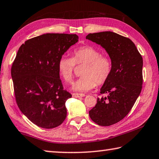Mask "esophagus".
<instances>
[{"label":"esophagus","mask_w":159,"mask_h":159,"mask_svg":"<svg viewBox=\"0 0 159 159\" xmlns=\"http://www.w3.org/2000/svg\"><path fill=\"white\" fill-rule=\"evenodd\" d=\"M72 97H75V98H78V97H85L84 93H72Z\"/></svg>","instance_id":"obj_1"}]
</instances>
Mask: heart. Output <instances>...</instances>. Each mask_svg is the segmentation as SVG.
<instances>
[{
	"label": "heart",
	"mask_w": 159,
	"mask_h": 159,
	"mask_svg": "<svg viewBox=\"0 0 159 159\" xmlns=\"http://www.w3.org/2000/svg\"><path fill=\"white\" fill-rule=\"evenodd\" d=\"M84 64L82 75L72 89L78 92H86L97 84H102L108 80L112 71V62L107 56H103L99 49L92 46H84L72 51V58L62 56L59 59V75L67 83L72 82L75 65Z\"/></svg>",
	"instance_id": "obj_1"
}]
</instances>
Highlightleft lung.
Wrapping results in <instances>:
<instances>
[{
  "label": "left lung",
  "mask_w": 159,
  "mask_h": 159,
  "mask_svg": "<svg viewBox=\"0 0 159 159\" xmlns=\"http://www.w3.org/2000/svg\"><path fill=\"white\" fill-rule=\"evenodd\" d=\"M87 39L99 44L108 53L112 71L101 87L97 103L89 113L101 126H110L123 120L141 93L143 83V60L129 39L112 32L89 34ZM100 94V95H101Z\"/></svg>",
  "instance_id": "1"
}]
</instances>
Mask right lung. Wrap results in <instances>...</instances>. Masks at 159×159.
<instances>
[{"instance_id": "1", "label": "right lung", "mask_w": 159, "mask_h": 159, "mask_svg": "<svg viewBox=\"0 0 159 159\" xmlns=\"http://www.w3.org/2000/svg\"><path fill=\"white\" fill-rule=\"evenodd\" d=\"M78 39L76 34H45L26 41L17 51L11 67L15 99L36 125L52 129L66 118V102L72 95L63 89L58 63Z\"/></svg>"}]
</instances>
